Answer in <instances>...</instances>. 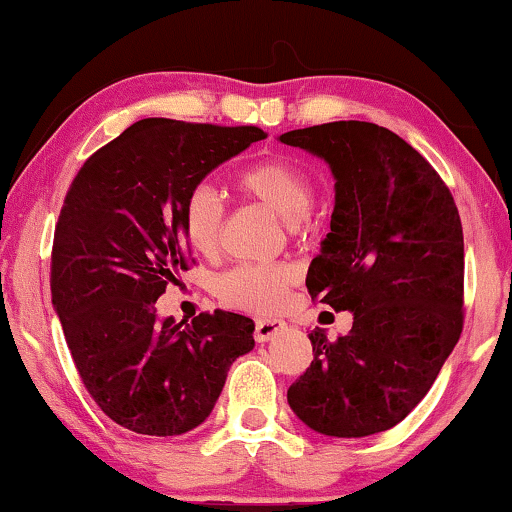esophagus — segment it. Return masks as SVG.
Instances as JSON below:
<instances>
[{
	"label": "esophagus",
	"mask_w": 512,
	"mask_h": 512,
	"mask_svg": "<svg viewBox=\"0 0 512 512\" xmlns=\"http://www.w3.org/2000/svg\"><path fill=\"white\" fill-rule=\"evenodd\" d=\"M282 328H284L282 319H258L254 338H256V342H268V340L275 338V335L282 331Z\"/></svg>",
	"instance_id": "34e87169"
}]
</instances>
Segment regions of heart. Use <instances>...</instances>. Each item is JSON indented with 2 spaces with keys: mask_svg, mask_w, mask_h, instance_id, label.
I'll return each instance as SVG.
<instances>
[{
  "mask_svg": "<svg viewBox=\"0 0 512 512\" xmlns=\"http://www.w3.org/2000/svg\"><path fill=\"white\" fill-rule=\"evenodd\" d=\"M237 188L282 216L291 233H300L314 207V186L298 165L284 158H268L237 172ZM223 200L216 188L198 184L188 191L181 207V230L195 254L214 256L221 244ZM296 282L289 263L237 265L219 277L216 291L228 305L249 312H275L284 303L286 291Z\"/></svg>",
  "mask_w": 512,
  "mask_h": 512,
  "instance_id": "b5f03b06",
  "label": "heart"
}]
</instances>
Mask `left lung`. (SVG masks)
I'll use <instances>...</instances> for the list:
<instances>
[{
    "mask_svg": "<svg viewBox=\"0 0 512 512\" xmlns=\"http://www.w3.org/2000/svg\"><path fill=\"white\" fill-rule=\"evenodd\" d=\"M277 139L331 167V233L305 284L319 303L354 317L338 340L314 328V359L286 398L312 431L373 436L410 415L461 335L457 205L422 153L375 123L335 121Z\"/></svg>",
    "mask_w": 512,
    "mask_h": 512,
    "instance_id": "obj_1",
    "label": "left lung"
}]
</instances>
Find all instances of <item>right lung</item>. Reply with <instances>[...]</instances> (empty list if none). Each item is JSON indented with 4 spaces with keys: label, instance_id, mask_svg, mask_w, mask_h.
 I'll return each mask as SVG.
<instances>
[{
    "label": "right lung",
    "instance_id": "obj_1",
    "mask_svg": "<svg viewBox=\"0 0 512 512\" xmlns=\"http://www.w3.org/2000/svg\"><path fill=\"white\" fill-rule=\"evenodd\" d=\"M268 135L144 118L93 153L62 202L51 300L88 394L123 429L181 436L209 417L254 321L235 312L160 319L156 300L188 270L181 207L237 153Z\"/></svg>",
    "mask_w": 512,
    "mask_h": 512
}]
</instances>
